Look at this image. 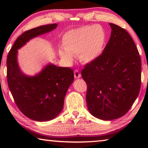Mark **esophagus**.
I'll list each match as a JSON object with an SVG mask.
<instances>
[{
  "label": "esophagus",
  "instance_id": "1",
  "mask_svg": "<svg viewBox=\"0 0 148 148\" xmlns=\"http://www.w3.org/2000/svg\"><path fill=\"white\" fill-rule=\"evenodd\" d=\"M81 77V74H80V72L76 70V71H74V77L75 78H79V77Z\"/></svg>",
  "mask_w": 148,
  "mask_h": 148
}]
</instances>
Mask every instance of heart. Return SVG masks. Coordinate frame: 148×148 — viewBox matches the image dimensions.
Segmentation results:
<instances>
[{
	"label": "heart",
	"instance_id": "1",
	"mask_svg": "<svg viewBox=\"0 0 148 148\" xmlns=\"http://www.w3.org/2000/svg\"><path fill=\"white\" fill-rule=\"evenodd\" d=\"M106 42L107 33L103 27H82L65 33L62 37L64 49L60 50L59 54L69 63L73 61V56H79L80 61L89 63L101 56Z\"/></svg>",
	"mask_w": 148,
	"mask_h": 148
}]
</instances>
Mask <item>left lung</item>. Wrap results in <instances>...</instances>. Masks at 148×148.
I'll list each match as a JSON object with an SVG mask.
<instances>
[{
  "instance_id": "left-lung-1",
  "label": "left lung",
  "mask_w": 148,
  "mask_h": 148,
  "mask_svg": "<svg viewBox=\"0 0 148 148\" xmlns=\"http://www.w3.org/2000/svg\"><path fill=\"white\" fill-rule=\"evenodd\" d=\"M109 25L111 36L101 56L82 71L87 86V108L104 121L123 116L138 96L141 85V59L133 40L126 30Z\"/></svg>"
}]
</instances>
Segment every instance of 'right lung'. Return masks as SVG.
Returning a JSON list of instances; mask_svg holds the SVG:
<instances>
[{"instance_id": "right-lung-1", "label": "right lung", "mask_w": 148, "mask_h": 148, "mask_svg": "<svg viewBox=\"0 0 148 148\" xmlns=\"http://www.w3.org/2000/svg\"><path fill=\"white\" fill-rule=\"evenodd\" d=\"M57 27V23L42 25L23 32L7 57V80L16 104L26 117L39 122L50 121L61 113L65 95L74 81V72L69 67L48 63L38 73L27 75L20 69L17 50Z\"/></svg>"}]
</instances>
